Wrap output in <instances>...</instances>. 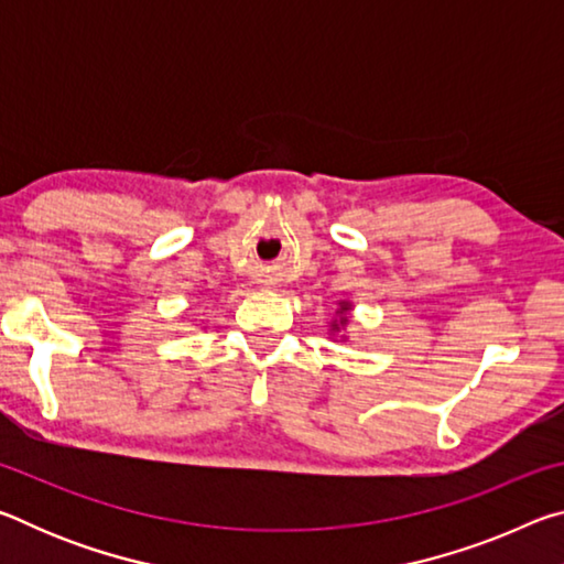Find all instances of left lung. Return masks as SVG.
Returning a JSON list of instances; mask_svg holds the SVG:
<instances>
[{
  "label": "left lung",
  "instance_id": "8db88e82",
  "mask_svg": "<svg viewBox=\"0 0 564 564\" xmlns=\"http://www.w3.org/2000/svg\"><path fill=\"white\" fill-rule=\"evenodd\" d=\"M350 311H352V301L343 299L338 301V308L333 313V318L328 323V336L336 343H348V326H350Z\"/></svg>",
  "mask_w": 564,
  "mask_h": 564
}]
</instances>
